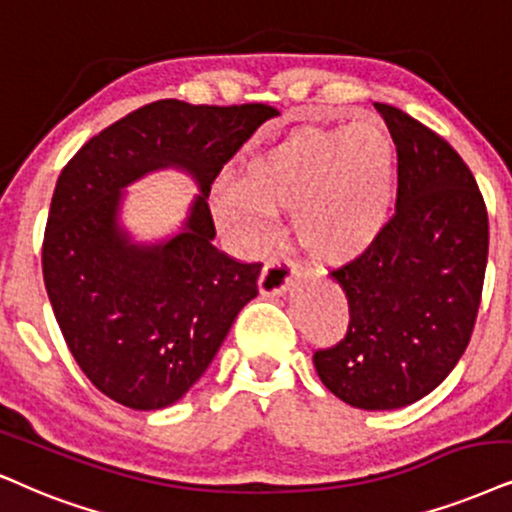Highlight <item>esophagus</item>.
Here are the masks:
<instances>
[{
	"label": "esophagus",
	"instance_id": "esophagus-1",
	"mask_svg": "<svg viewBox=\"0 0 512 512\" xmlns=\"http://www.w3.org/2000/svg\"><path fill=\"white\" fill-rule=\"evenodd\" d=\"M297 276V267L288 260H271L264 264L260 274V293L278 295L290 286V281Z\"/></svg>",
	"mask_w": 512,
	"mask_h": 512
}]
</instances>
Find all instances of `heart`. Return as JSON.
<instances>
[{
	"label": "heart",
	"mask_w": 512,
	"mask_h": 512,
	"mask_svg": "<svg viewBox=\"0 0 512 512\" xmlns=\"http://www.w3.org/2000/svg\"><path fill=\"white\" fill-rule=\"evenodd\" d=\"M397 151L378 118L304 127L245 160L241 179H217L215 222L245 248L274 234L276 210H293L297 241L326 262H347L378 241L392 212Z\"/></svg>",
	"instance_id": "heart-1"
}]
</instances>
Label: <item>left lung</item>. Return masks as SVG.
<instances>
[{"label":"left lung","instance_id":"8db88e82","mask_svg":"<svg viewBox=\"0 0 512 512\" xmlns=\"http://www.w3.org/2000/svg\"><path fill=\"white\" fill-rule=\"evenodd\" d=\"M397 146V210L364 255L333 269L349 326L314 366L335 397L392 411L430 394L468 347L489 252L487 205L439 134L375 103Z\"/></svg>","mask_w":512,"mask_h":512}]
</instances>
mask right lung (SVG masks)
Instances as JSON below:
<instances>
[{
    "mask_svg": "<svg viewBox=\"0 0 512 512\" xmlns=\"http://www.w3.org/2000/svg\"><path fill=\"white\" fill-rule=\"evenodd\" d=\"M274 115L267 103L153 101L63 167L44 231V286L77 366L127 409H165L184 397L257 295L262 262H238L212 245L208 193ZM165 166L189 171L201 193L177 237L132 244L117 222L121 189Z\"/></svg>",
    "mask_w": 512,
    "mask_h": 512,
    "instance_id": "obj_1",
    "label": "right lung"
}]
</instances>
